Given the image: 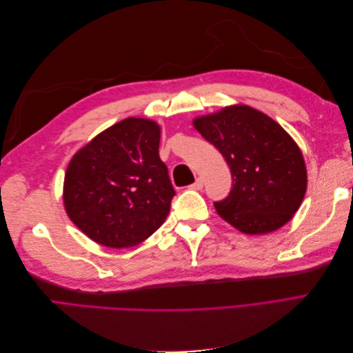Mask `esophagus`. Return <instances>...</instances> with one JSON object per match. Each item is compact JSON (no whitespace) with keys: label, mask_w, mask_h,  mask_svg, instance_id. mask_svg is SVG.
<instances>
[{"label":"esophagus","mask_w":353,"mask_h":353,"mask_svg":"<svg viewBox=\"0 0 353 353\" xmlns=\"http://www.w3.org/2000/svg\"><path fill=\"white\" fill-rule=\"evenodd\" d=\"M203 183H205V181H203V178H196V181H194V184L191 185V188H194V190H201L203 188Z\"/></svg>","instance_id":"obj_1"}]
</instances>
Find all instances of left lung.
Returning <instances> with one entry per match:
<instances>
[{
    "mask_svg": "<svg viewBox=\"0 0 353 353\" xmlns=\"http://www.w3.org/2000/svg\"><path fill=\"white\" fill-rule=\"evenodd\" d=\"M193 126L225 157L230 196L215 203L218 215L250 236L272 232L301 208L307 172L302 150L281 125L245 104L197 116Z\"/></svg>",
    "mask_w": 353,
    "mask_h": 353,
    "instance_id": "obj_1",
    "label": "left lung"
}]
</instances>
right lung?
Masks as SVG:
<instances>
[{
	"mask_svg": "<svg viewBox=\"0 0 353 353\" xmlns=\"http://www.w3.org/2000/svg\"><path fill=\"white\" fill-rule=\"evenodd\" d=\"M160 125L126 117L73 154L63 203L70 221L105 248L143 243L165 222L175 190L159 157Z\"/></svg>",
	"mask_w": 353,
	"mask_h": 353,
	"instance_id": "obj_1",
	"label": "right lung"
}]
</instances>
